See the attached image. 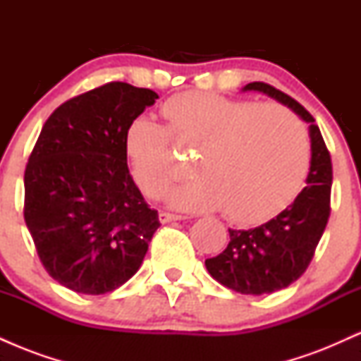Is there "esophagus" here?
Segmentation results:
<instances>
[{
  "mask_svg": "<svg viewBox=\"0 0 361 361\" xmlns=\"http://www.w3.org/2000/svg\"><path fill=\"white\" fill-rule=\"evenodd\" d=\"M185 219L183 215H176V214H169V212H159V221L163 224L171 222V221H181Z\"/></svg>",
  "mask_w": 361,
  "mask_h": 361,
  "instance_id": "34e87169",
  "label": "esophagus"
}]
</instances>
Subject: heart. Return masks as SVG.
Segmentation results:
<instances>
[{
	"label": "heart",
	"instance_id": "heart-1",
	"mask_svg": "<svg viewBox=\"0 0 361 361\" xmlns=\"http://www.w3.org/2000/svg\"><path fill=\"white\" fill-rule=\"evenodd\" d=\"M161 114L166 127L139 115L123 134L132 176L146 197L159 198L171 183V139L198 149L197 178L169 195L176 209L224 207L229 221L259 224L299 195L310 146L304 123L287 106L190 91L164 102Z\"/></svg>",
	"mask_w": 361,
	"mask_h": 361
}]
</instances>
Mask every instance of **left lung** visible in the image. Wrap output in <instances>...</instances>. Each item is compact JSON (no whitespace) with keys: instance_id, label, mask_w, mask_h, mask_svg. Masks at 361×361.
I'll return each mask as SVG.
<instances>
[{"instance_id":"8db88e82","label":"left lung","mask_w":361,"mask_h":361,"mask_svg":"<svg viewBox=\"0 0 361 361\" xmlns=\"http://www.w3.org/2000/svg\"><path fill=\"white\" fill-rule=\"evenodd\" d=\"M243 91H261L292 109L310 123V169L305 188L292 205L255 229H229L231 241L219 256L205 259V267L224 287L246 295H261L287 288L307 270L331 214L333 164L316 120L299 102L255 81Z\"/></svg>"}]
</instances>
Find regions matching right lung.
Instances as JSON below:
<instances>
[{
    "label": "right lung",
    "mask_w": 361,
    "mask_h": 361,
    "mask_svg": "<svg viewBox=\"0 0 361 361\" xmlns=\"http://www.w3.org/2000/svg\"><path fill=\"white\" fill-rule=\"evenodd\" d=\"M157 93L111 81L62 103L25 168L23 217L62 287L102 295L135 275L161 226L132 180L123 134Z\"/></svg>",
    "instance_id": "right-lung-1"
}]
</instances>
